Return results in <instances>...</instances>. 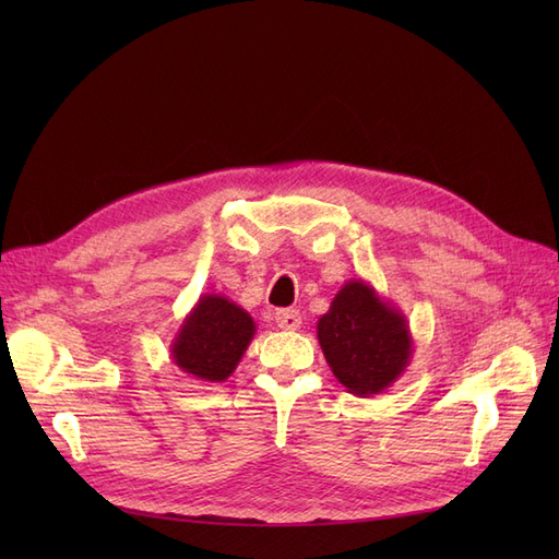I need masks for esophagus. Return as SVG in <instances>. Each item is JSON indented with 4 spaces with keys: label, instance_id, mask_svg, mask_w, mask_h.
Listing matches in <instances>:
<instances>
[{
    "label": "esophagus",
    "instance_id": "obj_1",
    "mask_svg": "<svg viewBox=\"0 0 559 559\" xmlns=\"http://www.w3.org/2000/svg\"><path fill=\"white\" fill-rule=\"evenodd\" d=\"M275 321H277V326L284 331H296L302 324V317L298 310H277Z\"/></svg>",
    "mask_w": 559,
    "mask_h": 559
}]
</instances>
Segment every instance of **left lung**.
<instances>
[{"label": "left lung", "instance_id": "obj_1", "mask_svg": "<svg viewBox=\"0 0 559 559\" xmlns=\"http://www.w3.org/2000/svg\"><path fill=\"white\" fill-rule=\"evenodd\" d=\"M326 364L349 394L370 399L392 386L413 359L405 314L366 280H349L317 321Z\"/></svg>", "mask_w": 559, "mask_h": 559}]
</instances>
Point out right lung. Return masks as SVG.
Masks as SVG:
<instances>
[{
  "mask_svg": "<svg viewBox=\"0 0 559 559\" xmlns=\"http://www.w3.org/2000/svg\"><path fill=\"white\" fill-rule=\"evenodd\" d=\"M257 324L238 302L222 294H202L183 317L170 345L181 373L202 382H224L238 368Z\"/></svg>",
  "mask_w": 559,
  "mask_h": 559,
  "instance_id": "right-lung-1",
  "label": "right lung"
}]
</instances>
